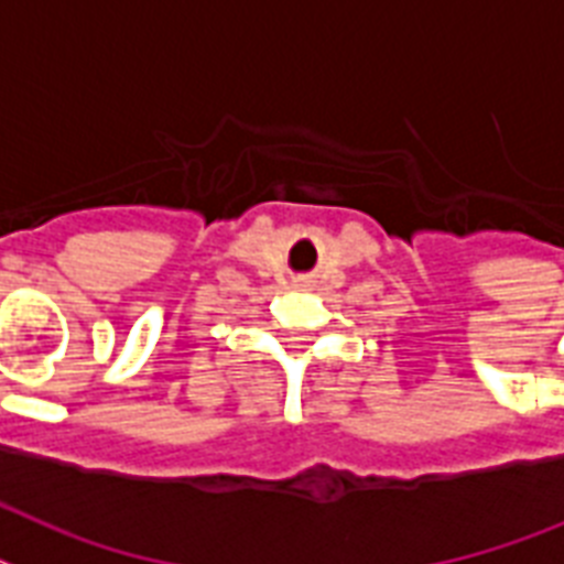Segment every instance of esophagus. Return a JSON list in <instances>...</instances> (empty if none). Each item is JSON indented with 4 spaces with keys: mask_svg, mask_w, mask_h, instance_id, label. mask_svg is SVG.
Returning <instances> with one entry per match:
<instances>
[{
    "mask_svg": "<svg viewBox=\"0 0 564 564\" xmlns=\"http://www.w3.org/2000/svg\"><path fill=\"white\" fill-rule=\"evenodd\" d=\"M297 286H306V281H297Z\"/></svg>",
    "mask_w": 564,
    "mask_h": 564,
    "instance_id": "obj_1",
    "label": "esophagus"
}]
</instances>
